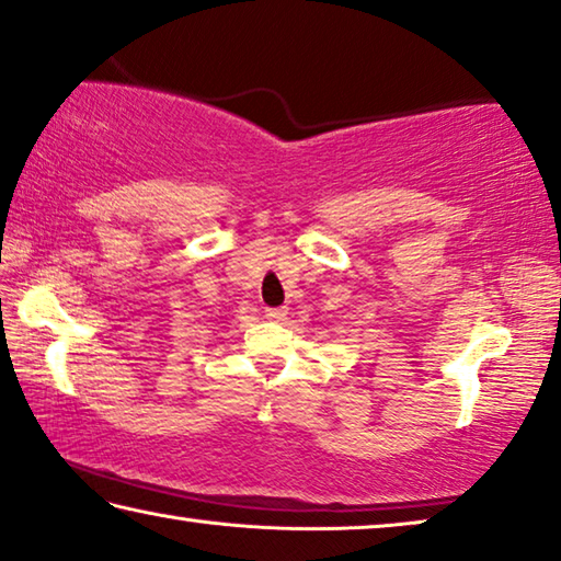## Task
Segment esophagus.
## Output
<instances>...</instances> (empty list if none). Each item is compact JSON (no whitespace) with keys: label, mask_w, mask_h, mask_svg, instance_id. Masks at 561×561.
Listing matches in <instances>:
<instances>
[{"label":"esophagus","mask_w":561,"mask_h":561,"mask_svg":"<svg viewBox=\"0 0 561 561\" xmlns=\"http://www.w3.org/2000/svg\"><path fill=\"white\" fill-rule=\"evenodd\" d=\"M264 314L266 319H272V322H282V319L287 317V307H270L264 309Z\"/></svg>","instance_id":"1"}]
</instances>
